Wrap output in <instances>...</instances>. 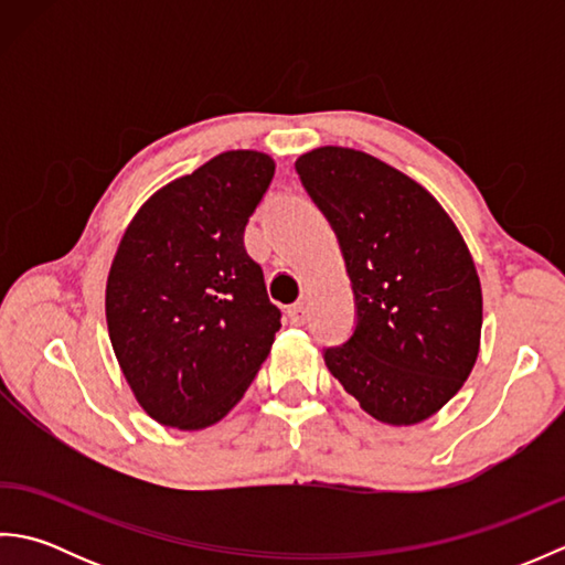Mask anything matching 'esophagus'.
Masks as SVG:
<instances>
[{
	"label": "esophagus",
	"instance_id": "obj_1",
	"mask_svg": "<svg viewBox=\"0 0 565 565\" xmlns=\"http://www.w3.org/2000/svg\"><path fill=\"white\" fill-rule=\"evenodd\" d=\"M286 313H289L291 326H306V320H308V310H306V306H303V303H294V306H289V310H286Z\"/></svg>",
	"mask_w": 565,
	"mask_h": 565
}]
</instances>
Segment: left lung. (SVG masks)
I'll return each mask as SVG.
<instances>
[{
  "label": "left lung",
  "instance_id": "left-lung-1",
  "mask_svg": "<svg viewBox=\"0 0 565 565\" xmlns=\"http://www.w3.org/2000/svg\"><path fill=\"white\" fill-rule=\"evenodd\" d=\"M296 172L354 291L350 340L322 350L330 374L381 423H423L463 386L481 342V281L461 233L429 191L366 152L318 148Z\"/></svg>",
  "mask_w": 565,
  "mask_h": 565
}]
</instances>
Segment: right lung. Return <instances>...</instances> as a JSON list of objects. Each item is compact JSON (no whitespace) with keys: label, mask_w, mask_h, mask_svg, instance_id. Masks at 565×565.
Listing matches in <instances>:
<instances>
[{"label":"right lung","mask_w":565,"mask_h":565,"mask_svg":"<svg viewBox=\"0 0 565 565\" xmlns=\"http://www.w3.org/2000/svg\"><path fill=\"white\" fill-rule=\"evenodd\" d=\"M274 160L231 150L138 211L106 281V326L138 403L160 425L201 429L233 411L267 359L281 310L245 249Z\"/></svg>","instance_id":"right-lung-1"}]
</instances>
